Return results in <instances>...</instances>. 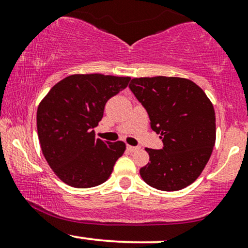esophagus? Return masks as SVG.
Returning <instances> with one entry per match:
<instances>
[{"label": "esophagus", "mask_w": 248, "mask_h": 248, "mask_svg": "<svg viewBox=\"0 0 248 248\" xmlns=\"http://www.w3.org/2000/svg\"><path fill=\"white\" fill-rule=\"evenodd\" d=\"M127 149L129 150V152H136V150L139 149V147H134V146H129V144H128L127 146Z\"/></svg>", "instance_id": "34e87169"}]
</instances>
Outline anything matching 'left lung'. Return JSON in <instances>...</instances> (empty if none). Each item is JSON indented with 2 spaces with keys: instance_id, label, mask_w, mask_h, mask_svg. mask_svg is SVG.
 Returning a JSON list of instances; mask_svg holds the SVG:
<instances>
[{
  "instance_id": "8db88e82",
  "label": "left lung",
  "mask_w": 248,
  "mask_h": 248,
  "mask_svg": "<svg viewBox=\"0 0 248 248\" xmlns=\"http://www.w3.org/2000/svg\"><path fill=\"white\" fill-rule=\"evenodd\" d=\"M134 95L146 108L163 148H146L149 161L140 175L148 186L177 191L192 184L210 160L216 142L212 102L198 85L178 77L134 78Z\"/></svg>"
}]
</instances>
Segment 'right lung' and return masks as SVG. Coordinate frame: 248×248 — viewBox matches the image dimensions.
Returning <instances> with one entry per match:
<instances>
[{
    "instance_id": "right-lung-1",
    "label": "right lung",
    "mask_w": 248,
    "mask_h": 248,
    "mask_svg": "<svg viewBox=\"0 0 248 248\" xmlns=\"http://www.w3.org/2000/svg\"><path fill=\"white\" fill-rule=\"evenodd\" d=\"M129 80L100 73L72 75L57 82L39 102L37 132L42 153L65 184L85 189L109 178L126 144L96 139L93 128L101 121L108 99Z\"/></svg>"
}]
</instances>
